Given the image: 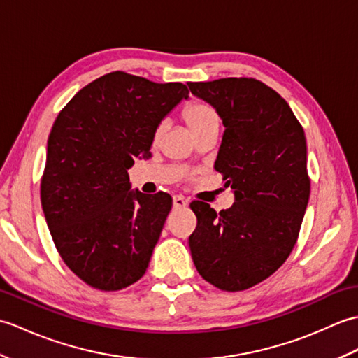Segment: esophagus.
Returning <instances> with one entry per match:
<instances>
[{
  "label": "esophagus",
  "instance_id": "34e87169",
  "mask_svg": "<svg viewBox=\"0 0 358 358\" xmlns=\"http://www.w3.org/2000/svg\"><path fill=\"white\" fill-rule=\"evenodd\" d=\"M187 206V200L183 195H173V208H185Z\"/></svg>",
  "mask_w": 358,
  "mask_h": 358
}]
</instances>
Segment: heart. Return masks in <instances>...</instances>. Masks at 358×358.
<instances>
[{"label":"heart","instance_id":"heart-1","mask_svg":"<svg viewBox=\"0 0 358 358\" xmlns=\"http://www.w3.org/2000/svg\"><path fill=\"white\" fill-rule=\"evenodd\" d=\"M185 120L187 126L191 127L194 135H199L209 127L220 126V117L217 110L212 108L210 104L204 101H195L189 104L185 109ZM164 127H166V123L162 121V123H159L155 129V134H154L155 138H159V135L164 132Z\"/></svg>","mask_w":358,"mask_h":358}]
</instances>
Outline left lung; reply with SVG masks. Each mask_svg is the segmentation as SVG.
<instances>
[{"instance_id":"left-lung-1","label":"left lung","mask_w":358,"mask_h":358,"mask_svg":"<svg viewBox=\"0 0 358 358\" xmlns=\"http://www.w3.org/2000/svg\"><path fill=\"white\" fill-rule=\"evenodd\" d=\"M187 86L223 120L214 167L235 195L220 214L206 203L191 204L192 260L210 285L245 291L271 277L299 238L310 194L305 131L283 98L255 78Z\"/></svg>"}]
</instances>
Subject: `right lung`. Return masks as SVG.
<instances>
[{"mask_svg": "<svg viewBox=\"0 0 358 358\" xmlns=\"http://www.w3.org/2000/svg\"><path fill=\"white\" fill-rule=\"evenodd\" d=\"M189 90L110 72L58 113L48 140L41 206L57 250L75 275L120 291L146 272L172 199L131 191L127 169L150 155L157 126Z\"/></svg>", "mask_w": 358, "mask_h": 358, "instance_id": "right-lung-1", "label": "right lung"}]
</instances>
